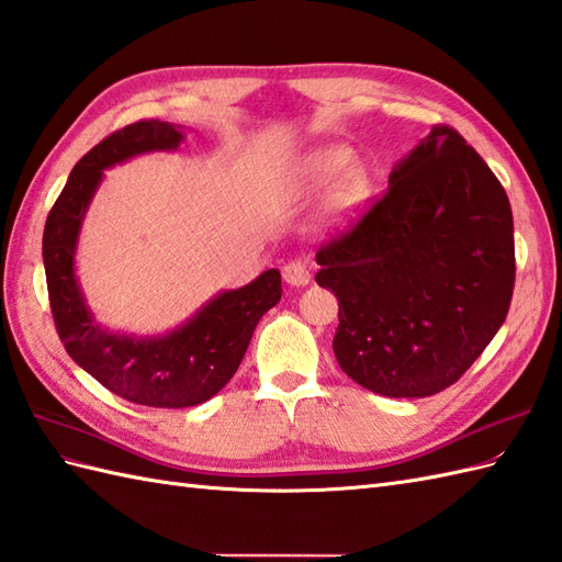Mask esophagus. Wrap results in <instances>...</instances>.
Instances as JSON below:
<instances>
[{
    "instance_id": "esophagus-1",
    "label": "esophagus",
    "mask_w": 562,
    "mask_h": 562,
    "mask_svg": "<svg viewBox=\"0 0 562 562\" xmlns=\"http://www.w3.org/2000/svg\"><path fill=\"white\" fill-rule=\"evenodd\" d=\"M283 281L289 285H295V289H301V285L310 283V267L305 265L303 259H293L289 265L283 267Z\"/></svg>"
}]
</instances>
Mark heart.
<instances>
[{"label": "heart", "instance_id": "1", "mask_svg": "<svg viewBox=\"0 0 562 562\" xmlns=\"http://www.w3.org/2000/svg\"><path fill=\"white\" fill-rule=\"evenodd\" d=\"M353 158L346 144H322L310 148L295 164V184L301 190H322L331 184L324 202V218L329 223L351 218L368 196V176Z\"/></svg>", "mask_w": 562, "mask_h": 562}]
</instances>
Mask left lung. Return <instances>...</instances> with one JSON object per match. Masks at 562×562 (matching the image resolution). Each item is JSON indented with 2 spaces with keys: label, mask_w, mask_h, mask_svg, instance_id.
Listing matches in <instances>:
<instances>
[{
  "label": "left lung",
  "mask_w": 562,
  "mask_h": 562,
  "mask_svg": "<svg viewBox=\"0 0 562 562\" xmlns=\"http://www.w3.org/2000/svg\"><path fill=\"white\" fill-rule=\"evenodd\" d=\"M317 265L315 281L339 297L334 356L346 375L382 396L438 394L507 317L513 209L461 134L432 127L358 226L319 247Z\"/></svg>",
  "instance_id": "left-lung-1"
}]
</instances>
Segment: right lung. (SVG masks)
I'll return each mask as SVG.
<instances>
[{
  "label": "right lung",
  "instance_id": "1",
  "mask_svg": "<svg viewBox=\"0 0 562 562\" xmlns=\"http://www.w3.org/2000/svg\"><path fill=\"white\" fill-rule=\"evenodd\" d=\"M182 142L180 124L160 120L110 134L74 166L43 233L49 307L67 353L112 394L156 408L196 406L218 394L240 368L261 315L281 301V273L267 269L243 289L218 291L166 334L112 331L91 313L77 277V247L105 170L142 154L178 151Z\"/></svg>",
  "mask_w": 562,
  "mask_h": 562
}]
</instances>
